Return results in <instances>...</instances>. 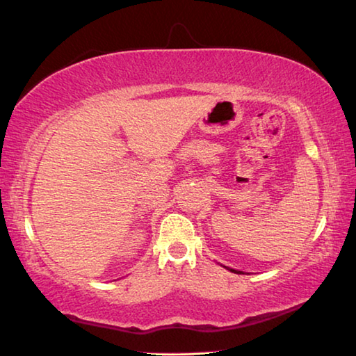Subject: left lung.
<instances>
[{
  "mask_svg": "<svg viewBox=\"0 0 356 356\" xmlns=\"http://www.w3.org/2000/svg\"><path fill=\"white\" fill-rule=\"evenodd\" d=\"M227 270H229V272H232V273H242V272H237V270H234V268H227Z\"/></svg>",
  "mask_w": 356,
  "mask_h": 356,
  "instance_id": "1",
  "label": "left lung"
}]
</instances>
